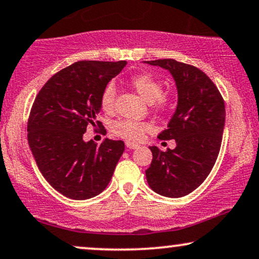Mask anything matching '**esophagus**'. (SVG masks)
<instances>
[{"instance_id": "34e87169", "label": "esophagus", "mask_w": 259, "mask_h": 259, "mask_svg": "<svg viewBox=\"0 0 259 259\" xmlns=\"http://www.w3.org/2000/svg\"><path fill=\"white\" fill-rule=\"evenodd\" d=\"M126 146L128 147L130 150H134V149H138V147H139L138 144H134V143H131V142H126Z\"/></svg>"}]
</instances>
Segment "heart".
Returning a JSON list of instances; mask_svg holds the SVG:
<instances>
[{"label": "heart", "mask_w": 259, "mask_h": 259, "mask_svg": "<svg viewBox=\"0 0 259 259\" xmlns=\"http://www.w3.org/2000/svg\"><path fill=\"white\" fill-rule=\"evenodd\" d=\"M131 83H132L136 92L149 103H152L157 100L160 101V102L163 101L160 99L163 94L162 84H160L159 80H157L153 76L149 75V73H142V75L134 76L131 79ZM115 84L110 82L105 87L102 94H101V107H102L105 112L113 110L114 103H115ZM151 130H152V125L150 122L136 121V120L130 119L119 120L113 126L114 133L125 138V139L133 140V142L142 140L144 134L150 132Z\"/></svg>", "instance_id": "obj_1"}]
</instances>
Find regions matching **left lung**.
<instances>
[{"label":"left lung","mask_w":259,"mask_h":259,"mask_svg":"<svg viewBox=\"0 0 259 259\" xmlns=\"http://www.w3.org/2000/svg\"><path fill=\"white\" fill-rule=\"evenodd\" d=\"M172 76L177 89V106L162 140L175 139L176 147L164 152L150 146L152 162L145 171L154 193L182 197L203 183L219 154L225 128V103L219 90L206 73L175 59L145 60Z\"/></svg>","instance_id":"8db88e82"}]
</instances>
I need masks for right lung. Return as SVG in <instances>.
<instances>
[{"label": "right lung", "instance_id": "add662e5", "mask_svg": "<svg viewBox=\"0 0 259 259\" xmlns=\"http://www.w3.org/2000/svg\"><path fill=\"white\" fill-rule=\"evenodd\" d=\"M126 64L76 62L52 76L35 97L27 126L29 149L45 180L69 199L102 193L122 156V140L106 138L97 146L83 134L87 127L102 126L96 120L101 94Z\"/></svg>", "mask_w": 259, "mask_h": 259}]
</instances>
